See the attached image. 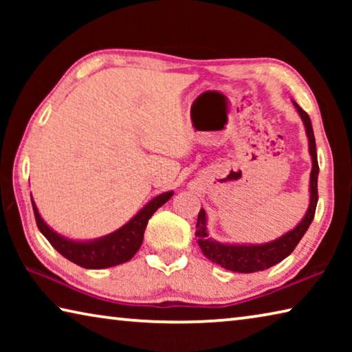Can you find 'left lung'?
Wrapping results in <instances>:
<instances>
[{"label":"left lung","instance_id":"left-lung-1","mask_svg":"<svg viewBox=\"0 0 352 352\" xmlns=\"http://www.w3.org/2000/svg\"><path fill=\"white\" fill-rule=\"evenodd\" d=\"M295 109L300 115L302 124L306 129V136L309 141V155L312 160V170L311 178H309V206L307 211L302 219L298 222L294 228L287 233H284L281 237L275 241L264 242V243H231V242H219L210 237L208 233V219L206 212L201 208L197 217V225H195V237H197L199 245L201 252L208 259L216 262L220 267L226 270L237 272V273H253L261 272L270 267L276 265L278 262L287 258V256L294 252L298 242L312 223L315 208H317L318 201V190H317V182H318V160H317V146H315V136L311 118L307 113L298 105L295 100H292Z\"/></svg>","mask_w":352,"mask_h":352}]
</instances>
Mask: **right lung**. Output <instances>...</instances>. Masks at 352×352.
Wrapping results in <instances>:
<instances>
[{
    "label": "right lung",
    "instance_id": "obj_1",
    "mask_svg": "<svg viewBox=\"0 0 352 352\" xmlns=\"http://www.w3.org/2000/svg\"><path fill=\"white\" fill-rule=\"evenodd\" d=\"M172 195H174V190L158 194L157 197L148 200L126 225L121 226V228H118L116 231H113V233L105 234L102 237L87 241L69 239V237L57 233V231L52 230L51 226L45 222L43 217L40 216L38 208L35 205L32 195L31 201L40 233L50 241L51 245L54 247L63 258H67L68 261L74 262V264L83 267V269L100 270L124 264V262L133 258L142 243V237H144V230L148 219H151L152 214L157 211L160 206H163Z\"/></svg>",
    "mask_w": 352,
    "mask_h": 352
}]
</instances>
